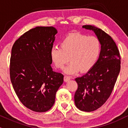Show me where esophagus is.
<instances>
[{"label": "esophagus", "mask_w": 128, "mask_h": 128, "mask_svg": "<svg viewBox=\"0 0 128 128\" xmlns=\"http://www.w3.org/2000/svg\"><path fill=\"white\" fill-rule=\"evenodd\" d=\"M70 80V78L69 76H65L64 77V82H67Z\"/></svg>", "instance_id": "34e87169"}]
</instances>
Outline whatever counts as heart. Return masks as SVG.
<instances>
[{"mask_svg": "<svg viewBox=\"0 0 128 128\" xmlns=\"http://www.w3.org/2000/svg\"><path fill=\"white\" fill-rule=\"evenodd\" d=\"M101 42L97 37L80 34H70L61 42V47L54 46L50 50L52 62L58 68H62L68 61L64 72L73 74L92 68L101 52Z\"/></svg>", "mask_w": 128, "mask_h": 128, "instance_id": "obj_1", "label": "heart"}]
</instances>
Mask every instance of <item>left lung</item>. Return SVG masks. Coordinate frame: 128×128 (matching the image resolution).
<instances>
[{
    "label": "left lung",
    "instance_id": "8db88e82",
    "mask_svg": "<svg viewBox=\"0 0 128 128\" xmlns=\"http://www.w3.org/2000/svg\"><path fill=\"white\" fill-rule=\"evenodd\" d=\"M94 31L101 42L100 56L93 67L75 79L78 84L74 102L80 110L93 112L101 107L110 96L120 70V56L116 43L105 32L95 26H83Z\"/></svg>",
    "mask_w": 128,
    "mask_h": 128
}]
</instances>
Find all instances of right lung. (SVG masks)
I'll use <instances>...</instances> for the list:
<instances>
[{"label": "right lung", "mask_w": 128, "mask_h": 128, "mask_svg": "<svg viewBox=\"0 0 128 128\" xmlns=\"http://www.w3.org/2000/svg\"><path fill=\"white\" fill-rule=\"evenodd\" d=\"M58 33L54 27H36L15 42L10 60V78L22 104L36 112L50 110L64 76L54 72L50 50Z\"/></svg>", "instance_id": "1"}]
</instances>
